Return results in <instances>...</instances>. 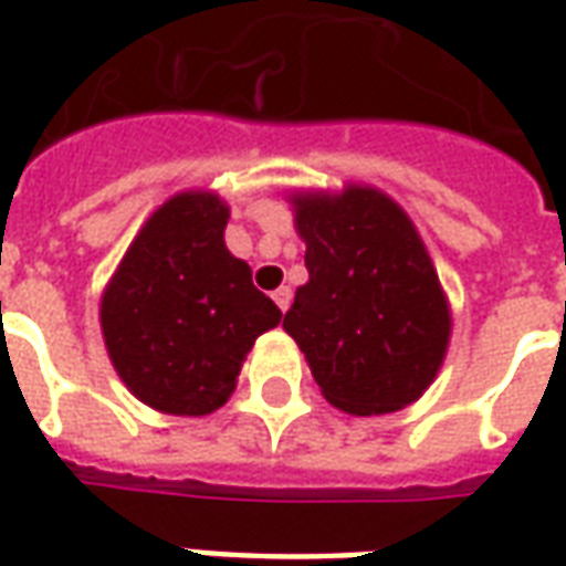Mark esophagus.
<instances>
[{"label": "esophagus", "mask_w": 566, "mask_h": 566, "mask_svg": "<svg viewBox=\"0 0 566 566\" xmlns=\"http://www.w3.org/2000/svg\"><path fill=\"white\" fill-rule=\"evenodd\" d=\"M272 300H275V306L282 308V312H287V306H291V287H279V291H272Z\"/></svg>", "instance_id": "obj_1"}]
</instances>
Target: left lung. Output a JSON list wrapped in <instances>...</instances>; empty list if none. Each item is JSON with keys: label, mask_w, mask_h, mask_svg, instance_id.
Segmentation results:
<instances>
[{"label": "left lung", "mask_w": 566, "mask_h": 566, "mask_svg": "<svg viewBox=\"0 0 566 566\" xmlns=\"http://www.w3.org/2000/svg\"><path fill=\"white\" fill-rule=\"evenodd\" d=\"M308 282L284 331L324 400L348 416L400 412L433 385L451 306L416 223L379 187L294 190Z\"/></svg>", "instance_id": "obj_1"}]
</instances>
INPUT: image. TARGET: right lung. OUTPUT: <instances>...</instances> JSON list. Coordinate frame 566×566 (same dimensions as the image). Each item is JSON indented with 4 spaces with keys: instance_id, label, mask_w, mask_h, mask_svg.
Wrapping results in <instances>:
<instances>
[{
    "instance_id": "right-lung-1",
    "label": "right lung",
    "mask_w": 566,
    "mask_h": 566,
    "mask_svg": "<svg viewBox=\"0 0 566 566\" xmlns=\"http://www.w3.org/2000/svg\"><path fill=\"white\" fill-rule=\"evenodd\" d=\"M230 206L181 190L142 223L99 300L105 352L129 394L166 416H211L282 312L223 242Z\"/></svg>"
}]
</instances>
